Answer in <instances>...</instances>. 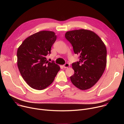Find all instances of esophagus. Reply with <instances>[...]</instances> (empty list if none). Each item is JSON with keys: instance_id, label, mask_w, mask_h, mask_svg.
Returning a JSON list of instances; mask_svg holds the SVG:
<instances>
[{"instance_id": "1", "label": "esophagus", "mask_w": 124, "mask_h": 124, "mask_svg": "<svg viewBox=\"0 0 124 124\" xmlns=\"http://www.w3.org/2000/svg\"><path fill=\"white\" fill-rule=\"evenodd\" d=\"M70 66V64L68 63H66L63 65V67L64 68H67Z\"/></svg>"}]
</instances>
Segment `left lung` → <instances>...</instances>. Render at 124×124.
I'll return each instance as SVG.
<instances>
[{
  "instance_id": "8db88e82",
  "label": "left lung",
  "mask_w": 124,
  "mask_h": 124,
  "mask_svg": "<svg viewBox=\"0 0 124 124\" xmlns=\"http://www.w3.org/2000/svg\"><path fill=\"white\" fill-rule=\"evenodd\" d=\"M66 39L73 46L79 61L73 63L75 74L70 77L72 83L80 90L93 86L102 75L107 65V48L94 32L85 29L68 31Z\"/></svg>"
}]
</instances>
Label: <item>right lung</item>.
Here are the masks:
<instances>
[{
  "instance_id": "1",
  "label": "right lung",
  "mask_w": 124,
  "mask_h": 124,
  "mask_svg": "<svg viewBox=\"0 0 124 124\" xmlns=\"http://www.w3.org/2000/svg\"><path fill=\"white\" fill-rule=\"evenodd\" d=\"M56 40L54 32L42 31L27 38L17 51V64L23 79L35 89H45L54 81L60 69L46 60L51 47Z\"/></svg>"
}]
</instances>
